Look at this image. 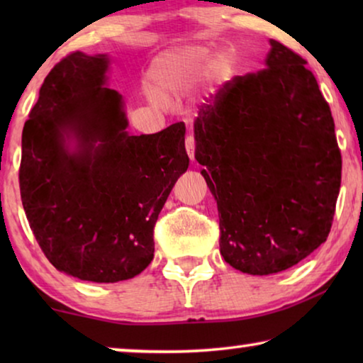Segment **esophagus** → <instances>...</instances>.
<instances>
[{
	"label": "esophagus",
	"mask_w": 363,
	"mask_h": 363,
	"mask_svg": "<svg viewBox=\"0 0 363 363\" xmlns=\"http://www.w3.org/2000/svg\"><path fill=\"white\" fill-rule=\"evenodd\" d=\"M186 150H187V155L190 160L195 158V139L194 136H189L186 138Z\"/></svg>",
	"instance_id": "esophagus-1"
}]
</instances>
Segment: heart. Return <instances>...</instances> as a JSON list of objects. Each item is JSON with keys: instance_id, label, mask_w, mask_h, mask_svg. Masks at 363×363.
Returning <instances> with one entry per match:
<instances>
[{"instance_id": "1", "label": "heart", "mask_w": 363, "mask_h": 363, "mask_svg": "<svg viewBox=\"0 0 363 363\" xmlns=\"http://www.w3.org/2000/svg\"><path fill=\"white\" fill-rule=\"evenodd\" d=\"M208 56H210V51L200 46L163 54L152 65L150 78L153 88L160 96L174 93L189 77H192L206 62ZM211 69L218 75H224V73L230 72L232 64L227 57H218L214 59Z\"/></svg>"}]
</instances>
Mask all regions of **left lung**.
I'll use <instances>...</instances> for the list:
<instances>
[{"mask_svg": "<svg viewBox=\"0 0 363 363\" xmlns=\"http://www.w3.org/2000/svg\"><path fill=\"white\" fill-rule=\"evenodd\" d=\"M194 123L219 211L220 255L270 275L327 240L341 186L335 121L306 60L270 40L266 69L225 83Z\"/></svg>", "mask_w": 363, "mask_h": 363, "instance_id": "obj_1", "label": "left lung"}]
</instances>
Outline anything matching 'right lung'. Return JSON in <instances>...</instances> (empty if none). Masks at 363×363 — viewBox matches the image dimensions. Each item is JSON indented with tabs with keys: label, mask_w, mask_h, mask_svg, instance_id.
I'll use <instances>...</instances> for the list:
<instances>
[{
	"label": "right lung",
	"mask_w": 363,
	"mask_h": 363,
	"mask_svg": "<svg viewBox=\"0 0 363 363\" xmlns=\"http://www.w3.org/2000/svg\"><path fill=\"white\" fill-rule=\"evenodd\" d=\"M110 57L72 52L49 72L22 131L21 199L43 253L96 284L136 277L153 259V227L189 168L186 125L126 131L107 88Z\"/></svg>",
	"instance_id": "add662e5"
}]
</instances>
